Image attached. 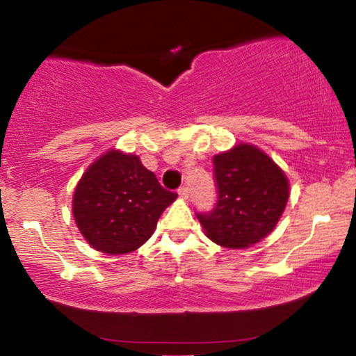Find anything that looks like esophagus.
Instances as JSON below:
<instances>
[{"mask_svg": "<svg viewBox=\"0 0 356 356\" xmlns=\"http://www.w3.org/2000/svg\"><path fill=\"white\" fill-rule=\"evenodd\" d=\"M177 192H179V195H181L182 199H187V197H189V189H187L186 186H181V187H179Z\"/></svg>", "mask_w": 356, "mask_h": 356, "instance_id": "esophagus-1", "label": "esophagus"}]
</instances>
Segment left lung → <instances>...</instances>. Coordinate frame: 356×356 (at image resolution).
<instances>
[{
    "instance_id": "1",
    "label": "left lung",
    "mask_w": 356,
    "mask_h": 356,
    "mask_svg": "<svg viewBox=\"0 0 356 356\" xmlns=\"http://www.w3.org/2000/svg\"><path fill=\"white\" fill-rule=\"evenodd\" d=\"M218 202L197 212L206 236L224 248H248L275 229L289 197L283 170L254 145L239 144L212 159Z\"/></svg>"
}]
</instances>
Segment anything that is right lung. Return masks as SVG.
<instances>
[{
	"label": "right lung",
	"instance_id": "right-lung-1",
	"mask_svg": "<svg viewBox=\"0 0 356 356\" xmlns=\"http://www.w3.org/2000/svg\"><path fill=\"white\" fill-rule=\"evenodd\" d=\"M175 197L137 155L110 150L76 184L73 218L90 246L107 254H125L154 234L159 218Z\"/></svg>",
	"mask_w": 356,
	"mask_h": 356
}]
</instances>
